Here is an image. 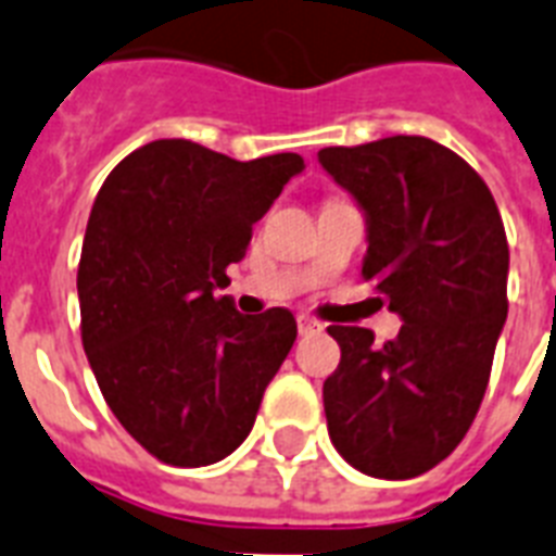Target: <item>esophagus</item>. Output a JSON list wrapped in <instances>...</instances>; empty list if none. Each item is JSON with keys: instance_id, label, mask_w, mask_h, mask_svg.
I'll return each mask as SVG.
<instances>
[{"instance_id": "34e87169", "label": "esophagus", "mask_w": 556, "mask_h": 556, "mask_svg": "<svg viewBox=\"0 0 556 556\" xmlns=\"http://www.w3.org/2000/svg\"><path fill=\"white\" fill-rule=\"evenodd\" d=\"M296 328H300V333H314L319 331L323 325H319L314 317H308V314H300V317H296Z\"/></svg>"}]
</instances>
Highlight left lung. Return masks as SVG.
<instances>
[{"label": "left lung", "mask_w": 556, "mask_h": 556, "mask_svg": "<svg viewBox=\"0 0 556 556\" xmlns=\"http://www.w3.org/2000/svg\"><path fill=\"white\" fill-rule=\"evenodd\" d=\"M365 216L363 279L403 328L386 345L331 325L340 365L323 403L333 448L356 471L410 480L457 448L489 386L508 317V242L489 185L426 137L317 153Z\"/></svg>", "instance_id": "obj_1"}]
</instances>
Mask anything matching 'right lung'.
Here are the masks:
<instances>
[{
	"mask_svg": "<svg viewBox=\"0 0 556 556\" xmlns=\"http://www.w3.org/2000/svg\"><path fill=\"white\" fill-rule=\"evenodd\" d=\"M302 168L300 153L239 162L156 139L93 200L76 274L85 354L122 428L168 466L237 451L296 340L288 308L251 317L216 291Z\"/></svg>",
	"mask_w": 556,
	"mask_h": 556,
	"instance_id": "1",
	"label": "right lung"
}]
</instances>
